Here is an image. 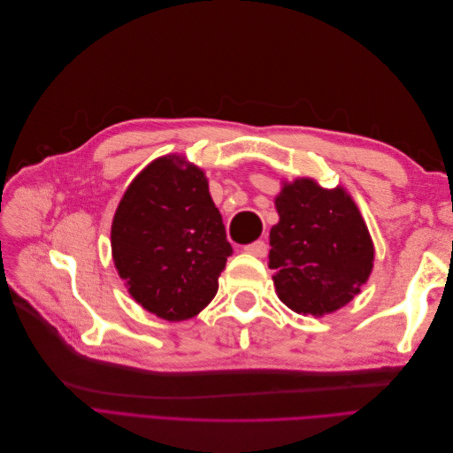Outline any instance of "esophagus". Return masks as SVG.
Segmentation results:
<instances>
[{
	"instance_id": "esophagus-1",
	"label": "esophagus",
	"mask_w": 453,
	"mask_h": 453,
	"mask_svg": "<svg viewBox=\"0 0 453 453\" xmlns=\"http://www.w3.org/2000/svg\"><path fill=\"white\" fill-rule=\"evenodd\" d=\"M243 251L253 255V257H260V258H263V257H266V253H268V245H266L263 240H257V242H253V243L243 245Z\"/></svg>"
}]
</instances>
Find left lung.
Returning <instances> with one entry per match:
<instances>
[{
	"label": "left lung",
	"mask_w": 453,
	"mask_h": 453,
	"mask_svg": "<svg viewBox=\"0 0 453 453\" xmlns=\"http://www.w3.org/2000/svg\"><path fill=\"white\" fill-rule=\"evenodd\" d=\"M280 223L270 230L272 280L281 303L303 315H325L351 303L366 283L374 245L344 188L313 180L283 183Z\"/></svg>",
	"instance_id": "obj_1"
}]
</instances>
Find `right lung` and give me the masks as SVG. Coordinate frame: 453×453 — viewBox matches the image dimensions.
<instances>
[{
    "mask_svg": "<svg viewBox=\"0 0 453 453\" xmlns=\"http://www.w3.org/2000/svg\"><path fill=\"white\" fill-rule=\"evenodd\" d=\"M111 251L128 293L166 321L195 318L219 289L232 245L208 180L185 158H157L122 196Z\"/></svg>",
    "mask_w": 453,
    "mask_h": 453,
    "instance_id": "obj_1",
    "label": "right lung"
}]
</instances>
